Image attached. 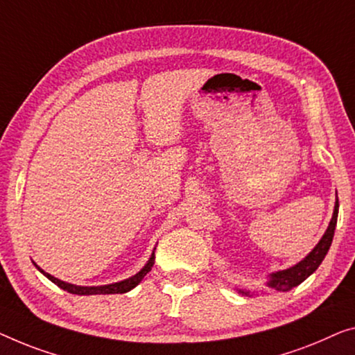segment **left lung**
I'll return each mask as SVG.
<instances>
[{"label":"left lung","instance_id":"8db88e82","mask_svg":"<svg viewBox=\"0 0 355 355\" xmlns=\"http://www.w3.org/2000/svg\"><path fill=\"white\" fill-rule=\"evenodd\" d=\"M338 207H340V204H338V199H336L335 210H333V216L330 220L329 228H327L325 234L322 236L319 244L313 248V252H311L306 258H303L300 263H296L295 266L284 269V271L269 274V280L266 282L269 288L277 290V292H288V290L295 288L296 285H300L303 280L308 279L311 274H313L315 269L320 266V263L324 261L327 252H329V248L331 245L333 236H335ZM237 292L245 295V296H250V292H247V290H237Z\"/></svg>","mask_w":355,"mask_h":355}]
</instances>
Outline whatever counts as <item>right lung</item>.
I'll list each match as a JSON object with an SVG mask.
<instances>
[{"instance_id": "1", "label": "right lung", "mask_w": 355, "mask_h": 355, "mask_svg": "<svg viewBox=\"0 0 355 355\" xmlns=\"http://www.w3.org/2000/svg\"><path fill=\"white\" fill-rule=\"evenodd\" d=\"M36 268H38V271L44 274V276L52 280L55 285H59L60 288L67 290L68 293H73V295H111V293H127L130 292L132 288L137 287L141 282V279H144L148 272L151 271L153 264H155V252L151 253L150 260L145 264L144 268L140 269L139 272L135 274V276H132L129 279H124L121 280V282H114V284H108V285H97V287H81V285H75V284H68V282H63V280L57 279L54 276H51L49 272L42 271V269L38 266V264L33 263Z\"/></svg>"}]
</instances>
